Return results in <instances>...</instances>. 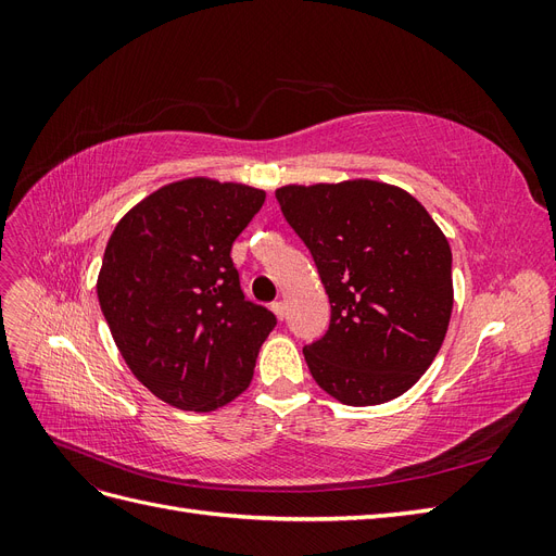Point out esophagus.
I'll return each mask as SVG.
<instances>
[{"instance_id": "34e87169", "label": "esophagus", "mask_w": 556, "mask_h": 556, "mask_svg": "<svg viewBox=\"0 0 556 556\" xmlns=\"http://www.w3.org/2000/svg\"><path fill=\"white\" fill-rule=\"evenodd\" d=\"M271 311L276 313L278 319H285V315H288V306H285V301H276V304H271Z\"/></svg>"}]
</instances>
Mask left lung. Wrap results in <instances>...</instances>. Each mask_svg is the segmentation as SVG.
<instances>
[{
	"mask_svg": "<svg viewBox=\"0 0 556 556\" xmlns=\"http://www.w3.org/2000/svg\"><path fill=\"white\" fill-rule=\"evenodd\" d=\"M276 199L331 304L327 333L304 348L315 382L345 406L408 392L439 355L454 304L441 227L413 194L368 178L282 185Z\"/></svg>",
	"mask_w": 556,
	"mask_h": 556,
	"instance_id": "8db88e82",
	"label": "left lung"
}]
</instances>
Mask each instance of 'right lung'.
<instances>
[{"mask_svg":"<svg viewBox=\"0 0 556 556\" xmlns=\"http://www.w3.org/2000/svg\"><path fill=\"white\" fill-rule=\"evenodd\" d=\"M266 199L204 176L164 185L115 225L99 306L129 371L180 410L211 413L248 390L276 315L243 296L231 245Z\"/></svg>","mask_w":556,"mask_h":556,"instance_id":"add662e5","label":"right lung"}]
</instances>
